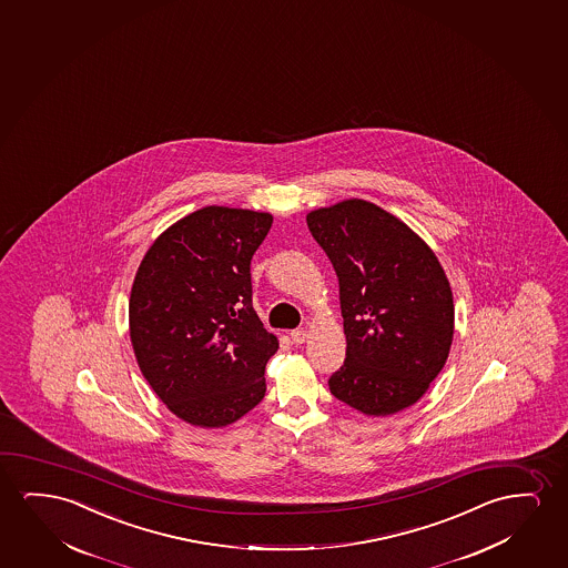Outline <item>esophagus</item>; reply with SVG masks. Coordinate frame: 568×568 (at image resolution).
I'll list each match as a JSON object with an SVG mask.
<instances>
[{"mask_svg": "<svg viewBox=\"0 0 568 568\" xmlns=\"http://www.w3.org/2000/svg\"><path fill=\"white\" fill-rule=\"evenodd\" d=\"M290 338H292V343L294 344H304L305 338H307V331H304V328H294V331L290 333Z\"/></svg>", "mask_w": 568, "mask_h": 568, "instance_id": "34e87169", "label": "esophagus"}]
</instances>
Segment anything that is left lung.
I'll return each instance as SVG.
<instances>
[{
  "instance_id": "obj_1",
  "label": "left lung",
  "mask_w": 568,
  "mask_h": 568,
  "mask_svg": "<svg viewBox=\"0 0 568 568\" xmlns=\"http://www.w3.org/2000/svg\"><path fill=\"white\" fill-rule=\"evenodd\" d=\"M338 278L346 358L328 377L336 399L368 416L420 399L454 338V297L432 248L366 200L307 214Z\"/></svg>"
}]
</instances>
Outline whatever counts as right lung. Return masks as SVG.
Instances as JSON below:
<instances>
[{"label": "right lung", "instance_id": "1", "mask_svg": "<svg viewBox=\"0 0 568 568\" xmlns=\"http://www.w3.org/2000/svg\"><path fill=\"white\" fill-rule=\"evenodd\" d=\"M272 216L206 206L161 233L134 278L130 338L171 413L217 428L263 400L276 336L253 310L251 258Z\"/></svg>", "mask_w": 568, "mask_h": 568}]
</instances>
